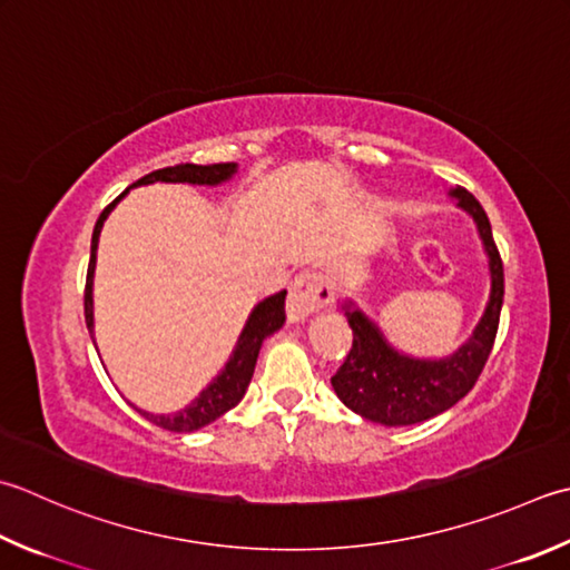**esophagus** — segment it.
<instances>
[{"mask_svg":"<svg viewBox=\"0 0 570 570\" xmlns=\"http://www.w3.org/2000/svg\"><path fill=\"white\" fill-rule=\"evenodd\" d=\"M333 292L326 278L318 274L304 272L294 278L292 292L286 298V318L288 323H304L314 311L326 306Z\"/></svg>","mask_w":570,"mask_h":570,"instance_id":"1","label":"esophagus"}]
</instances>
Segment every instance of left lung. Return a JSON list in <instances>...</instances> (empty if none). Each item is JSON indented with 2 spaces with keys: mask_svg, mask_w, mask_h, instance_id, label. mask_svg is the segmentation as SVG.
I'll use <instances>...</instances> for the list:
<instances>
[{
  "mask_svg": "<svg viewBox=\"0 0 570 570\" xmlns=\"http://www.w3.org/2000/svg\"><path fill=\"white\" fill-rule=\"evenodd\" d=\"M456 207L474 219L489 264V298L472 336L444 358H417L397 351L381 326L355 304L341 301L343 316L353 328V348L338 373L331 377L341 403L377 425H417L460 403L476 383L492 353L501 304H504V266L497 252L487 212L464 187H452Z\"/></svg>",
  "mask_w": 570,
  "mask_h": 570,
  "instance_id": "obj_1",
  "label": "left lung"
}]
</instances>
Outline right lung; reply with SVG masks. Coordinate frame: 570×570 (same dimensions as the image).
Instances as JSON below:
<instances>
[{"label": "right lung", "instance_id": "add662e5", "mask_svg": "<svg viewBox=\"0 0 570 570\" xmlns=\"http://www.w3.org/2000/svg\"><path fill=\"white\" fill-rule=\"evenodd\" d=\"M239 165L237 163H219V165H175V167H163V170H155L150 175L140 177L138 183H132L130 187H140V185H153V183H183V185H205V187H217L222 183H229L234 175H237ZM130 187L116 197L104 212L94 227V237H91V262H88V274H86V296H83V311H86V326L88 333L94 338V274H96V252H98V237L100 229H104V222L108 219L110 212L116 209L122 197L130 193ZM284 301L286 292H278L269 298L259 301L252 308V314L244 323V328L239 333L237 343H234V351L229 355V361L225 367L217 373V377H212V383L199 393L193 403L185 405L177 412H167V415H158V412H148L136 407L140 415L158 425L167 432H195L207 428L209 422H215L217 417L225 415L234 405H239V400L247 393V387L252 383L256 358H259L262 343L274 336V333L284 326L286 314H284ZM96 345V338H94Z\"/></svg>", "mask_w": 570, "mask_h": 570}]
</instances>
